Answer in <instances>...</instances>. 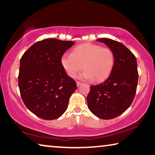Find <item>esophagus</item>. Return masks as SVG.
Wrapping results in <instances>:
<instances>
[{"mask_svg":"<svg viewBox=\"0 0 155 155\" xmlns=\"http://www.w3.org/2000/svg\"><path fill=\"white\" fill-rule=\"evenodd\" d=\"M76 84H77V86H80V85L82 84V82H78V81H77V82H76Z\"/></svg>","mask_w":155,"mask_h":155,"instance_id":"obj_1","label":"esophagus"}]
</instances>
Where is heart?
I'll return each mask as SVG.
<instances>
[{"label": "heart", "mask_w": 155, "mask_h": 155, "mask_svg": "<svg viewBox=\"0 0 155 155\" xmlns=\"http://www.w3.org/2000/svg\"><path fill=\"white\" fill-rule=\"evenodd\" d=\"M61 62L71 78H75L83 67L85 70L81 78L99 82L106 79L112 71L115 56L110 48L86 43L76 46L71 54H62Z\"/></svg>", "instance_id": "obj_1"}]
</instances>
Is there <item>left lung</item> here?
<instances>
[{
    "label": "left lung",
    "mask_w": 155,
    "mask_h": 155,
    "mask_svg": "<svg viewBox=\"0 0 155 155\" xmlns=\"http://www.w3.org/2000/svg\"><path fill=\"white\" fill-rule=\"evenodd\" d=\"M97 40L112 50L115 62L107 80L90 86L88 106L94 115L109 120L125 112L134 101L138 82L137 60L123 43L107 38Z\"/></svg>",
    "instance_id": "1"
}]
</instances>
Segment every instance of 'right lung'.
I'll use <instances>...</instances> for the list:
<instances>
[{
	"instance_id": "add662e5",
	"label": "right lung",
	"mask_w": 155,
	"mask_h": 155,
	"mask_svg": "<svg viewBox=\"0 0 155 155\" xmlns=\"http://www.w3.org/2000/svg\"><path fill=\"white\" fill-rule=\"evenodd\" d=\"M73 41L46 39L34 43L20 59L18 86L21 99L31 112L44 120H54L66 111L77 88L62 67V54Z\"/></svg>"
}]
</instances>
